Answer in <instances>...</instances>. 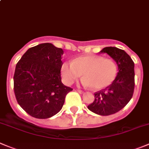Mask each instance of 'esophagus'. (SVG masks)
<instances>
[{
  "label": "esophagus",
  "mask_w": 149,
  "mask_h": 149,
  "mask_svg": "<svg viewBox=\"0 0 149 149\" xmlns=\"http://www.w3.org/2000/svg\"><path fill=\"white\" fill-rule=\"evenodd\" d=\"M77 92H79V93H84V92L82 91V90H77Z\"/></svg>",
  "instance_id": "obj_1"
}]
</instances>
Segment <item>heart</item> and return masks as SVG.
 <instances>
[{"label": "heart", "mask_w": 149, "mask_h": 149, "mask_svg": "<svg viewBox=\"0 0 149 149\" xmlns=\"http://www.w3.org/2000/svg\"><path fill=\"white\" fill-rule=\"evenodd\" d=\"M62 79L65 84H71L84 73L82 83L101 90L110 85L117 76L118 66L114 60L104 59L101 56L85 55L65 62L61 68Z\"/></svg>", "instance_id": "b5f03b06"}]
</instances>
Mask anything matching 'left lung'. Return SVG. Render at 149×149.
I'll use <instances>...</instances> for the list:
<instances>
[{
  "instance_id": "8db88e82",
  "label": "left lung",
  "mask_w": 149,
  "mask_h": 149,
  "mask_svg": "<svg viewBox=\"0 0 149 149\" xmlns=\"http://www.w3.org/2000/svg\"><path fill=\"white\" fill-rule=\"evenodd\" d=\"M106 53L118 65L115 81L106 89L96 92L95 100L87 107L99 115H109L119 112L132 98L134 88V63L123 50L116 47L104 48Z\"/></svg>"
}]
</instances>
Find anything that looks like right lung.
Returning <instances> with one entry per match:
<instances>
[{"mask_svg":"<svg viewBox=\"0 0 149 149\" xmlns=\"http://www.w3.org/2000/svg\"><path fill=\"white\" fill-rule=\"evenodd\" d=\"M62 48L51 43L30 48L15 68L14 90L17 103L31 116L45 119L62 109L73 89L61 81Z\"/></svg>","mask_w":149,"mask_h":149,"instance_id":"right-lung-1","label":"right lung"}]
</instances>
